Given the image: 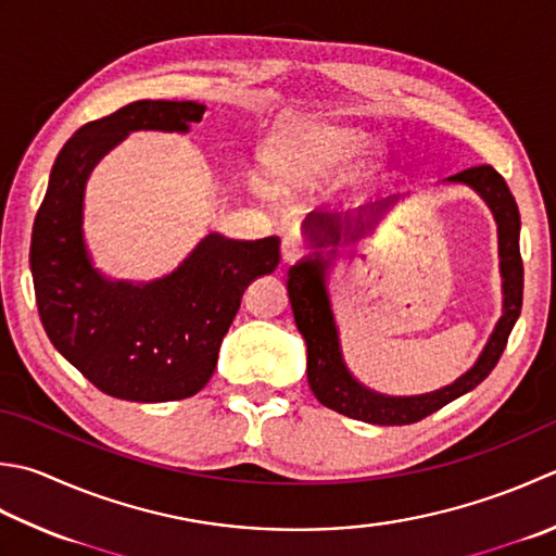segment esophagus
Returning <instances> with one entry per match:
<instances>
[{"label":"esophagus","mask_w":556,"mask_h":556,"mask_svg":"<svg viewBox=\"0 0 556 556\" xmlns=\"http://www.w3.org/2000/svg\"><path fill=\"white\" fill-rule=\"evenodd\" d=\"M303 253H306V248H303V243L299 241V238L287 236L285 241H281V260H285L287 265L296 263V260L303 257Z\"/></svg>","instance_id":"esophagus-1"}]
</instances>
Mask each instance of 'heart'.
Returning a JSON list of instances; mask_svg holds the SVG:
<instances>
[{
	"mask_svg": "<svg viewBox=\"0 0 556 556\" xmlns=\"http://www.w3.org/2000/svg\"><path fill=\"white\" fill-rule=\"evenodd\" d=\"M371 135L364 127L342 119L306 117L277 127L263 147V168L267 180L281 190L313 188L340 176L356 161V170L366 173L376 163L358 156Z\"/></svg>",
	"mask_w": 556,
	"mask_h": 556,
	"instance_id": "b5f03b06",
	"label": "heart"
}]
</instances>
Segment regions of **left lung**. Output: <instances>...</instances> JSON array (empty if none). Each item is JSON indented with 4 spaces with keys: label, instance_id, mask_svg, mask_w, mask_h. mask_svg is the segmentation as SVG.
I'll return each instance as SVG.
<instances>
[{
    "label": "left lung",
    "instance_id": "8db88e82",
    "mask_svg": "<svg viewBox=\"0 0 556 556\" xmlns=\"http://www.w3.org/2000/svg\"><path fill=\"white\" fill-rule=\"evenodd\" d=\"M445 180L463 182L467 188H472L494 214L498 231V260H502L498 267H502L504 279V313L498 318L494 332L489 334V342L484 344L480 358H477L470 371H465L451 386L433 390V393L397 397L376 393V390L358 383L342 358L340 332H337L328 287H325V277H328V267L337 255V245L358 241L368 228L376 226V222L386 214L390 204H395L397 198L366 206V210L354 216V228L350 226V216H346L344 231L340 216L311 214L303 222V233H306L308 243L318 250L306 260H301V263L289 267V301L293 308V318H296V328L308 346L306 371L313 395L325 407L340 412L344 417L378 424V427H402V424L421 421L424 417H429L433 412L448 405L455 397L470 393L472 388L480 386L492 374V368L506 350L508 334L518 320L520 306H523V260H520L518 243V204L514 194H510L506 180L492 166L467 168ZM328 244L331 250L328 254H323L319 248Z\"/></svg>",
    "mask_w": 556,
    "mask_h": 556
}]
</instances>
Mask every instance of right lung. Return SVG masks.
Instances as JSON below:
<instances>
[{"mask_svg":"<svg viewBox=\"0 0 556 556\" xmlns=\"http://www.w3.org/2000/svg\"><path fill=\"white\" fill-rule=\"evenodd\" d=\"M206 108L135 101L86 123L54 159L30 238L38 313L50 342L101 390L129 402L185 400L206 386L248 285L279 265V238L204 236L170 275L103 277L84 243V192L98 161L137 129L188 132Z\"/></svg>","mask_w":556,"mask_h":556,"instance_id":"add662e5","label":"right lung"}]
</instances>
